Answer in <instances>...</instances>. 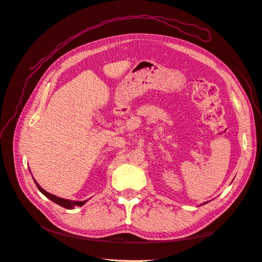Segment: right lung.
<instances>
[{"label":"right lung","mask_w":262,"mask_h":262,"mask_svg":"<svg viewBox=\"0 0 262 262\" xmlns=\"http://www.w3.org/2000/svg\"><path fill=\"white\" fill-rule=\"evenodd\" d=\"M36 186L39 189V191H40L42 194H45L47 198H48V199H50L54 203L59 204L60 207H63V208H66V209H73L75 205H77V207H82V205L86 202V201H71V200H67V199H62V198H58V196H55V195H53V194H51L49 192H47L46 190H43L40 186L37 184V182H36Z\"/></svg>","instance_id":"1"}]
</instances>
